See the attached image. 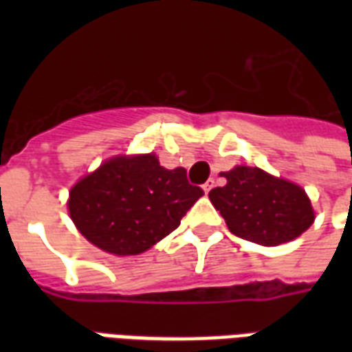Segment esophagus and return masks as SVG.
<instances>
[{"mask_svg":"<svg viewBox=\"0 0 352 352\" xmlns=\"http://www.w3.org/2000/svg\"><path fill=\"white\" fill-rule=\"evenodd\" d=\"M213 188H214V179H209V181L204 184V190H206V194H207V192H211Z\"/></svg>","mask_w":352,"mask_h":352,"instance_id":"34e87169","label":"esophagus"}]
</instances>
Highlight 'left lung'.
<instances>
[{"label": "left lung", "mask_w": 352, "mask_h": 352, "mask_svg": "<svg viewBox=\"0 0 352 352\" xmlns=\"http://www.w3.org/2000/svg\"><path fill=\"white\" fill-rule=\"evenodd\" d=\"M224 177L226 184L209 192V199L234 236L275 247L302 236L315 221L309 198L298 184L249 166H237Z\"/></svg>", "instance_id": "1"}]
</instances>
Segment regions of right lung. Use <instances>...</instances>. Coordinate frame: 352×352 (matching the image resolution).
Instances as JSON below:
<instances>
[{
    "instance_id": "1",
    "label": "right lung",
    "mask_w": 352,
    "mask_h": 352,
    "mask_svg": "<svg viewBox=\"0 0 352 352\" xmlns=\"http://www.w3.org/2000/svg\"><path fill=\"white\" fill-rule=\"evenodd\" d=\"M204 190L186 169L162 168L154 154L116 156L80 179L69 192V214L101 251L130 256L179 228Z\"/></svg>"
}]
</instances>
